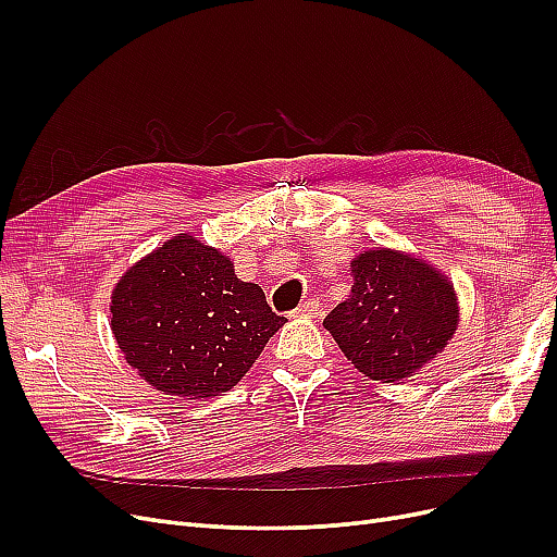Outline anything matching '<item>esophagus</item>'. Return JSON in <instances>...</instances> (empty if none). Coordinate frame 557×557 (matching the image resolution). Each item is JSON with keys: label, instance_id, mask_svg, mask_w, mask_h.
Here are the masks:
<instances>
[{"label": "esophagus", "instance_id": "34e87169", "mask_svg": "<svg viewBox=\"0 0 557 557\" xmlns=\"http://www.w3.org/2000/svg\"><path fill=\"white\" fill-rule=\"evenodd\" d=\"M315 313H318V302L315 300H307L298 309L290 311V315H294V318H315Z\"/></svg>", "mask_w": 557, "mask_h": 557}]
</instances>
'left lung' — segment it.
Listing matches in <instances>:
<instances>
[{"label":"left lung","mask_w":557,"mask_h":557,"mask_svg":"<svg viewBox=\"0 0 557 557\" xmlns=\"http://www.w3.org/2000/svg\"><path fill=\"white\" fill-rule=\"evenodd\" d=\"M352 290L323 320L341 352L374 382H404L443 352L458 330L451 280L393 248L352 259Z\"/></svg>","instance_id":"8db88e82"}]
</instances>
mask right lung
Returning a JSON list of instances; mask_svg holds the SVG:
<instances>
[{
	"label": "right lung",
	"instance_id": "right-lung-1",
	"mask_svg": "<svg viewBox=\"0 0 557 557\" xmlns=\"http://www.w3.org/2000/svg\"><path fill=\"white\" fill-rule=\"evenodd\" d=\"M286 323L221 250L178 234L114 284L110 327L144 382L173 397H214L242 382Z\"/></svg>",
	"mask_w": 557,
	"mask_h": 557
}]
</instances>
